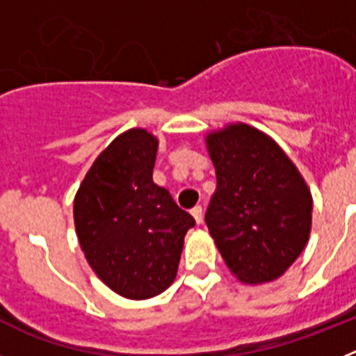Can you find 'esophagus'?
Segmentation results:
<instances>
[{"label":"esophagus","mask_w":356,"mask_h":356,"mask_svg":"<svg viewBox=\"0 0 356 356\" xmlns=\"http://www.w3.org/2000/svg\"><path fill=\"white\" fill-rule=\"evenodd\" d=\"M191 213H193V217L196 219L197 225H201V222H203V209H201L200 205L194 207V209L191 210Z\"/></svg>","instance_id":"obj_1"}]
</instances>
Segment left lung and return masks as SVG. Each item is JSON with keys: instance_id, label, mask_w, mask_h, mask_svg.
I'll return each instance as SVG.
<instances>
[{"instance_id": "left-lung-1", "label": "left lung", "mask_w": 356, "mask_h": 356, "mask_svg": "<svg viewBox=\"0 0 356 356\" xmlns=\"http://www.w3.org/2000/svg\"><path fill=\"white\" fill-rule=\"evenodd\" d=\"M217 188L205 213L210 235L241 282L280 278L305 250L312 194L285 151L237 122L207 135Z\"/></svg>"}]
</instances>
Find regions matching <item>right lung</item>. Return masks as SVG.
<instances>
[{"label":"right lung","instance_id":"obj_1","mask_svg":"<svg viewBox=\"0 0 356 356\" xmlns=\"http://www.w3.org/2000/svg\"><path fill=\"white\" fill-rule=\"evenodd\" d=\"M159 140L131 128L94 160L74 197L85 259L106 287L147 300L175 282L184 237L196 225L168 188L153 181Z\"/></svg>","mask_w":356,"mask_h":356}]
</instances>
